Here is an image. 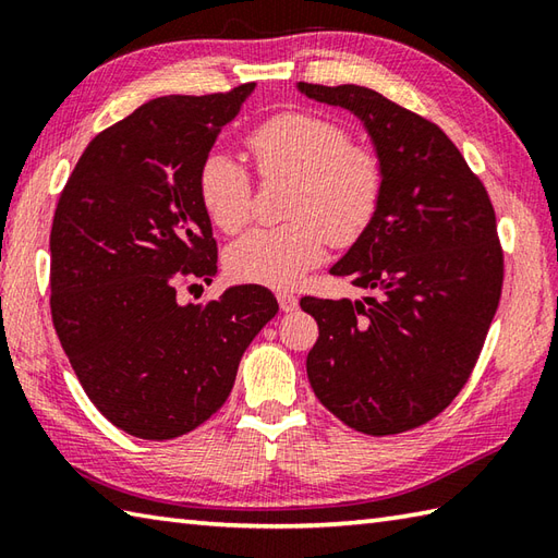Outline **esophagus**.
<instances>
[{
	"instance_id": "esophagus-1",
	"label": "esophagus",
	"mask_w": 558,
	"mask_h": 558,
	"mask_svg": "<svg viewBox=\"0 0 558 558\" xmlns=\"http://www.w3.org/2000/svg\"><path fill=\"white\" fill-rule=\"evenodd\" d=\"M278 304H280V310L282 312H292V310H298V304H300V300H298V294H292V292H288V290H280L278 294Z\"/></svg>"
}]
</instances>
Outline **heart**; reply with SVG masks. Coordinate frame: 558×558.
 Wrapping results in <instances>:
<instances>
[{
    "label": "heart",
    "instance_id": "obj_1",
    "mask_svg": "<svg viewBox=\"0 0 558 558\" xmlns=\"http://www.w3.org/2000/svg\"><path fill=\"white\" fill-rule=\"evenodd\" d=\"M264 177L292 180L290 222L244 234L228 248L230 276L290 288L322 260L326 240L350 246L372 228L384 204L386 168L374 148L352 144L345 126L312 112H278L246 134ZM198 196L222 232L246 228L252 177L228 153H208L198 168Z\"/></svg>",
    "mask_w": 558,
    "mask_h": 558
}]
</instances>
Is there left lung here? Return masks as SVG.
I'll return each mask as SVG.
<instances>
[{"label": "left lung", "instance_id": "obj_1", "mask_svg": "<svg viewBox=\"0 0 558 558\" xmlns=\"http://www.w3.org/2000/svg\"><path fill=\"white\" fill-rule=\"evenodd\" d=\"M300 90L357 114L386 168L376 220L330 268L369 298L300 300L318 324L310 384L354 432L417 429L468 384L501 300L492 198L426 117L352 83Z\"/></svg>", "mask_w": 558, "mask_h": 558}]
</instances>
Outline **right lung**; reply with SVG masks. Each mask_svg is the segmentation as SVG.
Segmentation results:
<instances>
[{"label": "right lung", "instance_id": "1", "mask_svg": "<svg viewBox=\"0 0 558 558\" xmlns=\"http://www.w3.org/2000/svg\"><path fill=\"white\" fill-rule=\"evenodd\" d=\"M256 83L162 96L105 129L59 194L50 310L93 405L122 429L168 441L228 400L248 342L278 314L272 292L236 286L180 304L182 282L218 270L198 168Z\"/></svg>", "mask_w": 558, "mask_h": 558}]
</instances>
